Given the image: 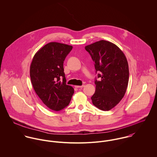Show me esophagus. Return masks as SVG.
Segmentation results:
<instances>
[{
  "mask_svg": "<svg viewBox=\"0 0 157 157\" xmlns=\"http://www.w3.org/2000/svg\"><path fill=\"white\" fill-rule=\"evenodd\" d=\"M84 86H85V85H82V86H75V87L77 88H82L84 87Z\"/></svg>",
  "mask_w": 157,
  "mask_h": 157,
  "instance_id": "1",
  "label": "esophagus"
}]
</instances>
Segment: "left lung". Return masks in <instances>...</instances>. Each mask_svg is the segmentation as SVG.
Listing matches in <instances>:
<instances>
[{"mask_svg":"<svg viewBox=\"0 0 157 157\" xmlns=\"http://www.w3.org/2000/svg\"><path fill=\"white\" fill-rule=\"evenodd\" d=\"M100 72L95 80L93 105L102 111H109L123 98L129 82V66L123 51L112 42L100 40L85 46Z\"/></svg>","mask_w":157,"mask_h":157,"instance_id":"obj_1","label":"left lung"}]
</instances>
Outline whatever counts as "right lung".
I'll return each mask as SVG.
<instances>
[{"label":"right lung","mask_w":157,"mask_h":157,"mask_svg":"<svg viewBox=\"0 0 157 157\" xmlns=\"http://www.w3.org/2000/svg\"><path fill=\"white\" fill-rule=\"evenodd\" d=\"M72 49L70 45L50 42L35 54L30 65L34 90L45 105L53 111L67 107L74 93V88L66 84L63 69L64 60Z\"/></svg>","instance_id":"obj_1"}]
</instances>
